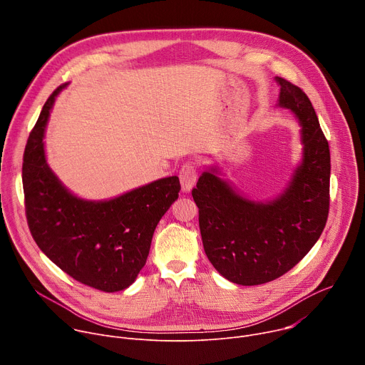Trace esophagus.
Returning a JSON list of instances; mask_svg holds the SVG:
<instances>
[{"instance_id": "obj_1", "label": "esophagus", "mask_w": 365, "mask_h": 365, "mask_svg": "<svg viewBox=\"0 0 365 365\" xmlns=\"http://www.w3.org/2000/svg\"><path fill=\"white\" fill-rule=\"evenodd\" d=\"M179 178H180L182 190L190 192V189L195 186V183L197 180V170H196L195 165H192V163L183 165L179 172Z\"/></svg>"}]
</instances>
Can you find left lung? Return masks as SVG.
I'll use <instances>...</instances> for the list:
<instances>
[{
    "instance_id": "left-lung-1",
    "label": "left lung",
    "mask_w": 365,
    "mask_h": 365,
    "mask_svg": "<svg viewBox=\"0 0 365 365\" xmlns=\"http://www.w3.org/2000/svg\"><path fill=\"white\" fill-rule=\"evenodd\" d=\"M279 106L302 127L303 159L292 182L270 202L250 200L210 169L192 190L203 250L227 280L263 284L292 270L319 240L329 214L331 154L307 95L276 76Z\"/></svg>"
}]
</instances>
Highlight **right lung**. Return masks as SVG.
<instances>
[{"instance_id":"1","label":"right lung","mask_w":365,"mask_h":365,"mask_svg":"<svg viewBox=\"0 0 365 365\" xmlns=\"http://www.w3.org/2000/svg\"><path fill=\"white\" fill-rule=\"evenodd\" d=\"M61 85L48 96L31 130L23 159L26 217L38 248L76 282L120 292L144 267L155 227L178 199V176L163 178L110 200L71 193L44 155V130Z\"/></svg>"}]
</instances>
